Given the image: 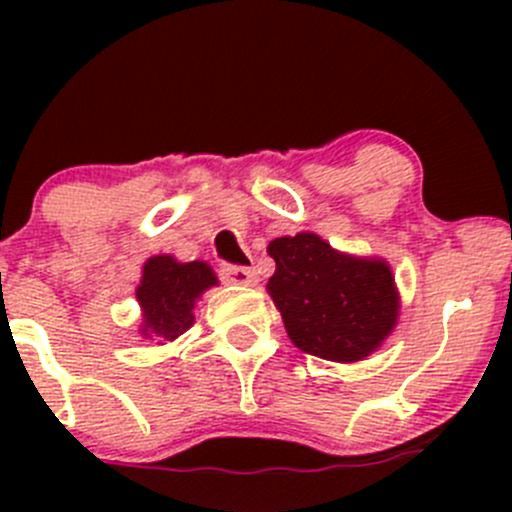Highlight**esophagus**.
<instances>
[{
    "label": "esophagus",
    "mask_w": 512,
    "mask_h": 512,
    "mask_svg": "<svg viewBox=\"0 0 512 512\" xmlns=\"http://www.w3.org/2000/svg\"><path fill=\"white\" fill-rule=\"evenodd\" d=\"M223 280L227 282V285H242V287H250L255 285L257 277L255 272L250 270V267H237V265H230V267H223Z\"/></svg>",
    "instance_id": "1"
}]
</instances>
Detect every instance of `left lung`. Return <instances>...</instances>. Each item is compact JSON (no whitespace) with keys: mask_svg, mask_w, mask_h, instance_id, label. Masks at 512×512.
Masks as SVG:
<instances>
[{"mask_svg":"<svg viewBox=\"0 0 512 512\" xmlns=\"http://www.w3.org/2000/svg\"><path fill=\"white\" fill-rule=\"evenodd\" d=\"M277 270L267 282L292 344L329 361H361L399 319L391 267L334 250L314 232L277 237L267 247Z\"/></svg>","mask_w":512,"mask_h":512,"instance_id":"8db88e82","label":"left lung"}]
</instances>
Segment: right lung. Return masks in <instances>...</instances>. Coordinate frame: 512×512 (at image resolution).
<instances>
[{
    "instance_id": "1",
    "label": "right lung",
    "mask_w": 512,
    "mask_h": 512,
    "mask_svg": "<svg viewBox=\"0 0 512 512\" xmlns=\"http://www.w3.org/2000/svg\"><path fill=\"white\" fill-rule=\"evenodd\" d=\"M218 285L208 262H178L170 255H156L143 265L136 299L141 304L143 339L173 342L190 329L195 302L208 287Z\"/></svg>"
}]
</instances>
